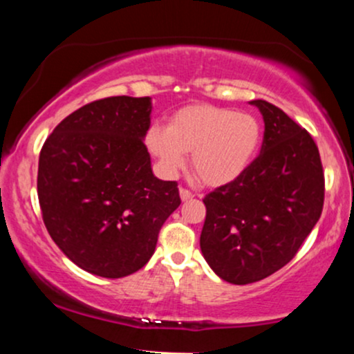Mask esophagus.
<instances>
[{
    "instance_id": "1",
    "label": "esophagus",
    "mask_w": 354,
    "mask_h": 354,
    "mask_svg": "<svg viewBox=\"0 0 354 354\" xmlns=\"http://www.w3.org/2000/svg\"><path fill=\"white\" fill-rule=\"evenodd\" d=\"M180 198L183 201H188V200H191V198H193V193H191V191H188V189H185V188H180Z\"/></svg>"
}]
</instances>
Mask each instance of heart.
I'll list each match as a JSON object with an SVG mask.
<instances>
[{"label": "heart", "instance_id": "b5f03b06", "mask_svg": "<svg viewBox=\"0 0 354 354\" xmlns=\"http://www.w3.org/2000/svg\"><path fill=\"white\" fill-rule=\"evenodd\" d=\"M263 128L251 113L196 103L178 109L168 126L153 124L146 148L160 171L173 178L191 153V169L203 185L225 186L250 168L261 145Z\"/></svg>", "mask_w": 354, "mask_h": 354}]
</instances>
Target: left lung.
Instances as JSON below:
<instances>
[{
	"label": "left lung",
	"instance_id": "1",
	"mask_svg": "<svg viewBox=\"0 0 354 354\" xmlns=\"http://www.w3.org/2000/svg\"><path fill=\"white\" fill-rule=\"evenodd\" d=\"M261 153L238 180L205 198L200 246L211 270L233 284L259 281L290 263L323 211L324 176L306 129L263 100Z\"/></svg>",
	"mask_w": 354,
	"mask_h": 354
}]
</instances>
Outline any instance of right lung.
<instances>
[{
    "label": "right lung",
    "instance_id": "obj_1",
    "mask_svg": "<svg viewBox=\"0 0 354 354\" xmlns=\"http://www.w3.org/2000/svg\"><path fill=\"white\" fill-rule=\"evenodd\" d=\"M151 109L149 96L93 101L64 118L39 153L48 233L76 266L101 278L141 270L181 205L176 181L153 174L143 143Z\"/></svg>",
    "mask_w": 354,
    "mask_h": 354
}]
</instances>
